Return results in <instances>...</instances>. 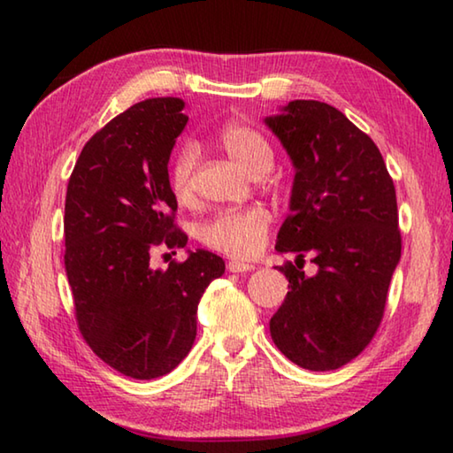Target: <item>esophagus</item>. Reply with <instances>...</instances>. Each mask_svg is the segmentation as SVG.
Masks as SVG:
<instances>
[{
  "label": "esophagus",
  "mask_w": 453,
  "mask_h": 453,
  "mask_svg": "<svg viewBox=\"0 0 453 453\" xmlns=\"http://www.w3.org/2000/svg\"><path fill=\"white\" fill-rule=\"evenodd\" d=\"M254 264H245V262H237V259H232V262H227V270L232 273H243V272H251L254 270Z\"/></svg>",
  "instance_id": "34e87169"
}]
</instances>
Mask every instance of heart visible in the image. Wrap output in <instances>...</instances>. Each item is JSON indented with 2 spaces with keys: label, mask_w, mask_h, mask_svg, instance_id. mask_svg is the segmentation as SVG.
<instances>
[{
  "label": "heart",
  "mask_w": 453,
  "mask_h": 453,
  "mask_svg": "<svg viewBox=\"0 0 453 453\" xmlns=\"http://www.w3.org/2000/svg\"><path fill=\"white\" fill-rule=\"evenodd\" d=\"M218 142L237 165L251 175H264L273 165V150L270 142L245 124H229L221 127ZM197 167V153L194 145H183L178 151L172 172L170 186L180 202H188L194 194V178ZM272 224V213L259 203L240 210H226L203 221L199 227V240L208 248L234 257H250L262 250L265 234Z\"/></svg>",
  "instance_id": "b5f03b06"
}]
</instances>
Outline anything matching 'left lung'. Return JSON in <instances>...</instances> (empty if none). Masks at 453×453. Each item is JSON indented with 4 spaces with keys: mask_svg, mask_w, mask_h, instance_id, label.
Listing matches in <instances>:
<instances>
[{
    "mask_svg": "<svg viewBox=\"0 0 453 453\" xmlns=\"http://www.w3.org/2000/svg\"><path fill=\"white\" fill-rule=\"evenodd\" d=\"M265 126L296 170L275 250L297 259L280 267L289 291L270 319L272 340L305 370H337L378 332L400 264L394 180L372 137L334 105L296 99ZM305 255L319 265L313 276Z\"/></svg>",
    "mask_w": 453,
    "mask_h": 453,
    "instance_id": "1",
    "label": "left lung"
}]
</instances>
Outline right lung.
Instances as JSON below:
<instances>
[{"instance_id": "add662e5", "label": "right lung", "mask_w": 453, "mask_h": 453, "mask_svg": "<svg viewBox=\"0 0 453 453\" xmlns=\"http://www.w3.org/2000/svg\"><path fill=\"white\" fill-rule=\"evenodd\" d=\"M183 99L129 107L83 145L65 196V273L88 346L134 380L170 373L194 346L197 303L226 272L219 256L189 251L153 270V250L186 248L175 226L167 162L188 124Z\"/></svg>"}]
</instances>
